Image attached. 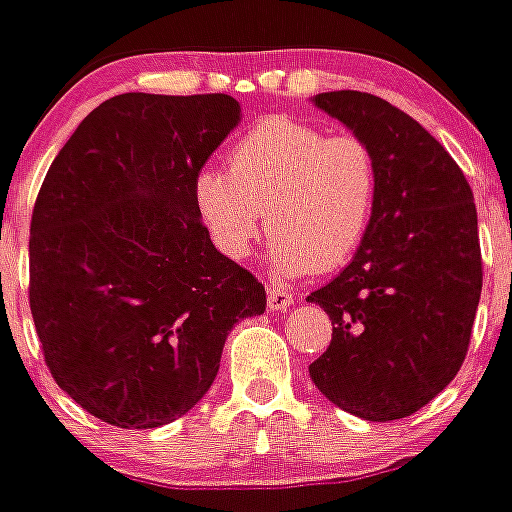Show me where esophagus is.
I'll return each instance as SVG.
<instances>
[{
  "label": "esophagus",
  "instance_id": "obj_1",
  "mask_svg": "<svg viewBox=\"0 0 512 512\" xmlns=\"http://www.w3.org/2000/svg\"><path fill=\"white\" fill-rule=\"evenodd\" d=\"M294 305V294L289 289H281V286H273L268 289V307L270 310H276V313H284L289 307Z\"/></svg>",
  "mask_w": 512,
  "mask_h": 512
}]
</instances>
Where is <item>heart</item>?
I'll return each mask as SVG.
<instances>
[{
  "mask_svg": "<svg viewBox=\"0 0 512 512\" xmlns=\"http://www.w3.org/2000/svg\"><path fill=\"white\" fill-rule=\"evenodd\" d=\"M226 160L228 170L194 178L199 220L226 257L249 255L263 213L281 276L336 268L363 244L378 197L376 157L363 139L273 115L249 126Z\"/></svg>",
  "mask_w": 512,
  "mask_h": 512,
  "instance_id": "1",
  "label": "heart"
}]
</instances>
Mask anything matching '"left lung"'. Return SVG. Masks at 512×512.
Returning <instances> with one entry per match:
<instances>
[{
	"label": "left lung",
	"instance_id": "8db88e82",
	"mask_svg": "<svg viewBox=\"0 0 512 512\" xmlns=\"http://www.w3.org/2000/svg\"><path fill=\"white\" fill-rule=\"evenodd\" d=\"M313 105L371 147L378 197L350 265L307 297L334 323L310 378L357 418L397 421L429 405L468 352L481 297L473 191L447 149L386 99L326 91Z\"/></svg>",
	"mask_w": 512,
	"mask_h": 512
}]
</instances>
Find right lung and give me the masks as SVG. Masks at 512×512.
<instances>
[{
    "mask_svg": "<svg viewBox=\"0 0 512 512\" xmlns=\"http://www.w3.org/2000/svg\"><path fill=\"white\" fill-rule=\"evenodd\" d=\"M242 120L228 94H120L54 157L31 218V313L62 392L99 421L157 429L213 386L265 286L220 255L194 178Z\"/></svg>",
    "mask_w": 512,
    "mask_h": 512,
    "instance_id": "add662e5",
    "label": "right lung"
}]
</instances>
